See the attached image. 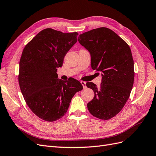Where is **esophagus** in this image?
Wrapping results in <instances>:
<instances>
[{
	"instance_id": "1",
	"label": "esophagus",
	"mask_w": 156,
	"mask_h": 156,
	"mask_svg": "<svg viewBox=\"0 0 156 156\" xmlns=\"http://www.w3.org/2000/svg\"><path fill=\"white\" fill-rule=\"evenodd\" d=\"M81 84L83 85V87L84 88H87L86 82H84V81H81Z\"/></svg>"
}]
</instances>
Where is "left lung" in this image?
Listing matches in <instances>:
<instances>
[{
  "mask_svg": "<svg viewBox=\"0 0 156 156\" xmlns=\"http://www.w3.org/2000/svg\"><path fill=\"white\" fill-rule=\"evenodd\" d=\"M78 41L90 53L92 68L101 72L102 76L100 87L92 82L86 84L94 92L87 103L88 109L99 119L109 120L124 107L133 85L134 62L130 48L106 27L80 34Z\"/></svg>",
  "mask_w": 156,
  "mask_h": 156,
  "instance_id": "8db88e82",
  "label": "left lung"
}]
</instances>
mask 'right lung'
I'll list each match as a JSON object with an SVG mask.
<instances>
[{"label":"right lung","instance_id":"add662e5","mask_svg":"<svg viewBox=\"0 0 156 156\" xmlns=\"http://www.w3.org/2000/svg\"><path fill=\"white\" fill-rule=\"evenodd\" d=\"M77 32L42 30L28 43L20 62L18 81L27 105L40 119L54 122L66 113L75 93L83 86L73 78L58 79L57 68L77 41Z\"/></svg>","mask_w":156,"mask_h":156}]
</instances>
